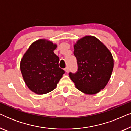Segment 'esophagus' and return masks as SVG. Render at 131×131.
Returning <instances> with one entry per match:
<instances>
[{
	"label": "esophagus",
	"mask_w": 131,
	"mask_h": 131,
	"mask_svg": "<svg viewBox=\"0 0 131 131\" xmlns=\"http://www.w3.org/2000/svg\"><path fill=\"white\" fill-rule=\"evenodd\" d=\"M65 71H66V73H69V67H66V69H65Z\"/></svg>",
	"instance_id": "obj_1"
}]
</instances>
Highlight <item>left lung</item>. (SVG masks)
I'll return each instance as SVG.
<instances>
[{"label":"left lung","mask_w":131,"mask_h":131,"mask_svg":"<svg viewBox=\"0 0 131 131\" xmlns=\"http://www.w3.org/2000/svg\"><path fill=\"white\" fill-rule=\"evenodd\" d=\"M78 70L69 76L76 88L88 95H94L106 86L112 76L114 60L103 43L94 36H85L74 44Z\"/></svg>","instance_id":"left-lung-1"}]
</instances>
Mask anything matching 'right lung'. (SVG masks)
I'll return each mask as SVG.
<instances>
[{"instance_id":"right-lung-1","label":"right lung","mask_w":131,"mask_h":131,"mask_svg":"<svg viewBox=\"0 0 131 131\" xmlns=\"http://www.w3.org/2000/svg\"><path fill=\"white\" fill-rule=\"evenodd\" d=\"M57 45L46 39L32 43L20 62L25 83L35 94L43 95L57 87L64 74L59 67V57L53 52Z\"/></svg>"}]
</instances>
